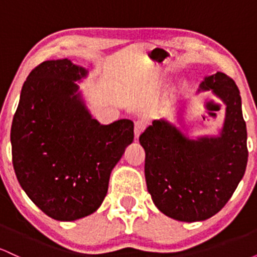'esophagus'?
I'll list each match as a JSON object with an SVG mask.
<instances>
[{"instance_id":"esophagus-1","label":"esophagus","mask_w":257,"mask_h":257,"mask_svg":"<svg viewBox=\"0 0 257 257\" xmlns=\"http://www.w3.org/2000/svg\"><path fill=\"white\" fill-rule=\"evenodd\" d=\"M145 123L143 120H137L134 125V134H135V139H138L141 135V133L145 131Z\"/></svg>"}]
</instances>
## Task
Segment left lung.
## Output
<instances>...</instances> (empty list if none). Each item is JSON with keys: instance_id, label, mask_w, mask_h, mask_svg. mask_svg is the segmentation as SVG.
<instances>
[{"instance_id": "1", "label": "left lung", "mask_w": 257, "mask_h": 257, "mask_svg": "<svg viewBox=\"0 0 257 257\" xmlns=\"http://www.w3.org/2000/svg\"><path fill=\"white\" fill-rule=\"evenodd\" d=\"M226 105L219 137L190 139L166 119H156L140 135L146 153L147 190L159 210L194 222L225 206L245 173L246 124L237 84L222 72L208 76L198 90H210Z\"/></svg>"}]
</instances>
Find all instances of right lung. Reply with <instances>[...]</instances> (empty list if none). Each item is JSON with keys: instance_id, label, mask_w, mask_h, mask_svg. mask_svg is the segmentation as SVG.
<instances>
[{"instance_id": "add662e5", "label": "right lung", "mask_w": 257, "mask_h": 257, "mask_svg": "<svg viewBox=\"0 0 257 257\" xmlns=\"http://www.w3.org/2000/svg\"><path fill=\"white\" fill-rule=\"evenodd\" d=\"M87 70L69 59L43 61L28 76L11 129L17 179L44 214L75 221L98 210L112 169L134 140V123L100 124L76 81Z\"/></svg>"}]
</instances>
